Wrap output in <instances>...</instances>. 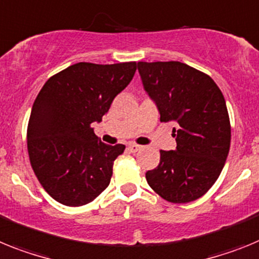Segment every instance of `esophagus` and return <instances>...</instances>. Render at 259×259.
I'll return each mask as SVG.
<instances>
[{
    "mask_svg": "<svg viewBox=\"0 0 259 259\" xmlns=\"http://www.w3.org/2000/svg\"><path fill=\"white\" fill-rule=\"evenodd\" d=\"M127 148H129L132 152H137V151H139L141 148H142V146L136 145V143H129V145H127Z\"/></svg>",
    "mask_w": 259,
    "mask_h": 259,
    "instance_id": "1",
    "label": "esophagus"
}]
</instances>
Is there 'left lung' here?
<instances>
[{"mask_svg":"<svg viewBox=\"0 0 259 259\" xmlns=\"http://www.w3.org/2000/svg\"><path fill=\"white\" fill-rule=\"evenodd\" d=\"M138 71L160 121L176 123V148L160 151L159 165L146 172L147 184L172 203L195 201L215 184L228 156L223 94L210 76L183 62H138Z\"/></svg>","mask_w":259,"mask_h":259,"instance_id":"8db88e82","label":"left lung"}]
</instances>
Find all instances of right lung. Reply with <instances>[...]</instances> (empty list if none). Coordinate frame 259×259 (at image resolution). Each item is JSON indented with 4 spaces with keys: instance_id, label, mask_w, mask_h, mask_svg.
<instances>
[{
    "instance_id": "1",
    "label": "right lung",
    "mask_w": 259,
    "mask_h": 259,
    "mask_svg": "<svg viewBox=\"0 0 259 259\" xmlns=\"http://www.w3.org/2000/svg\"><path fill=\"white\" fill-rule=\"evenodd\" d=\"M137 62H78L47 80L31 111L27 147L32 169L60 203L83 206L111 183L123 145H105L91 127L132 82Z\"/></svg>"
}]
</instances>
